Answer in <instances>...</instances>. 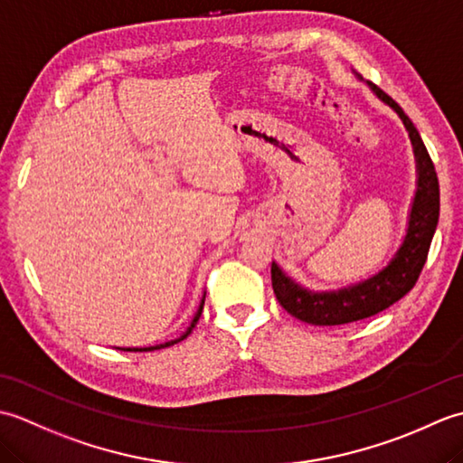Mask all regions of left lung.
<instances>
[{"mask_svg":"<svg viewBox=\"0 0 463 463\" xmlns=\"http://www.w3.org/2000/svg\"><path fill=\"white\" fill-rule=\"evenodd\" d=\"M356 77L364 81L358 73ZM366 85L382 103H386L390 109L398 113L406 127L416 159V193L410 206L404 241L386 267L366 280L338 290L317 292L304 288L302 284L290 279L277 262H272V288L280 307L294 318L314 324V326H338V324L368 318L406 297L414 288L420 272L424 269L439 219L438 175L418 129L392 97L370 81H366Z\"/></svg>","mask_w":463,"mask_h":463,"instance_id":"1","label":"left lung"}]
</instances>
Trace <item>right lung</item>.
<instances>
[{"label": "right lung", "mask_w": 463, "mask_h": 463, "mask_svg": "<svg viewBox=\"0 0 463 463\" xmlns=\"http://www.w3.org/2000/svg\"><path fill=\"white\" fill-rule=\"evenodd\" d=\"M204 297L206 294H203V298H201V304H199V308H196V312H194V317H193V320H191V324L189 326H186V330L181 334L179 338H175V340H169V342H163V344H155V346H145V348H119V350H127V352H151V350H161V348H166V346H173V344H176V342H181V340H184L186 336H189V334L193 332V328H194V324L199 322V318H201V312H203V307H204Z\"/></svg>", "instance_id": "obj_1"}]
</instances>
